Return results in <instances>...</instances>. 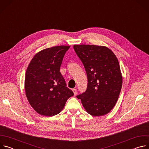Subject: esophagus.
Returning <instances> with one entry per match:
<instances>
[{
	"mask_svg": "<svg viewBox=\"0 0 149 149\" xmlns=\"http://www.w3.org/2000/svg\"><path fill=\"white\" fill-rule=\"evenodd\" d=\"M72 90V91H73V93H74V95H77V89H75V88H73Z\"/></svg>",
	"mask_w": 149,
	"mask_h": 149,
	"instance_id": "1",
	"label": "esophagus"
}]
</instances>
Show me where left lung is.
Wrapping results in <instances>:
<instances>
[{
  "mask_svg": "<svg viewBox=\"0 0 149 149\" xmlns=\"http://www.w3.org/2000/svg\"><path fill=\"white\" fill-rule=\"evenodd\" d=\"M74 49L88 78L86 91L77 97L90 115L107 114L116 105L122 87L123 78L116 56L104 46L75 45Z\"/></svg>",
  "mask_w": 149,
  "mask_h": 149,
  "instance_id": "1",
  "label": "left lung"
}]
</instances>
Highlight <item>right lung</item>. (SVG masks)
I'll use <instances>...</instances> for the list:
<instances>
[{"label": "right lung", "instance_id": "1", "mask_svg": "<svg viewBox=\"0 0 149 149\" xmlns=\"http://www.w3.org/2000/svg\"><path fill=\"white\" fill-rule=\"evenodd\" d=\"M70 46H56L42 50L32 59L26 70L25 89L27 99L38 114L54 116L74 95L59 72L62 59Z\"/></svg>", "mask_w": 149, "mask_h": 149}]
</instances>
